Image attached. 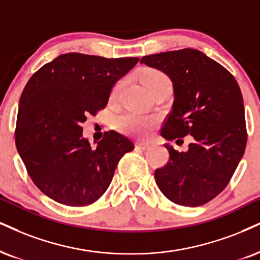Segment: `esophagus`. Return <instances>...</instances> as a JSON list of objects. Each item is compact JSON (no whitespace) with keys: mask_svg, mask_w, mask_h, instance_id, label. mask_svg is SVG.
<instances>
[{"mask_svg":"<svg viewBox=\"0 0 260 260\" xmlns=\"http://www.w3.org/2000/svg\"><path fill=\"white\" fill-rule=\"evenodd\" d=\"M136 147H137V148H141V149H147V148H149V143H147V142H137L136 143Z\"/></svg>","mask_w":260,"mask_h":260,"instance_id":"34e87169","label":"esophagus"}]
</instances>
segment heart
<instances>
[{
	"label": "heart",
	"mask_w": 260,
	"mask_h": 260,
	"mask_svg": "<svg viewBox=\"0 0 260 260\" xmlns=\"http://www.w3.org/2000/svg\"><path fill=\"white\" fill-rule=\"evenodd\" d=\"M141 79H142L143 84L146 88L152 92L156 88L162 85H170L169 78L164 73L158 71V70L146 69L141 72ZM120 84H118L112 91V98L117 95L119 90ZM158 123V118L154 115H146L134 113V112H126V113L119 115L115 119V125L120 131L125 134H130V135L137 136H147L153 127Z\"/></svg>",
	"instance_id": "heart-1"
}]
</instances>
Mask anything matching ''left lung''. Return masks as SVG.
<instances>
[{
  "instance_id": "left-lung-1",
  "label": "left lung",
  "mask_w": 260,
  "mask_h": 260,
  "mask_svg": "<svg viewBox=\"0 0 260 260\" xmlns=\"http://www.w3.org/2000/svg\"><path fill=\"white\" fill-rule=\"evenodd\" d=\"M140 62L164 72L172 82L174 104L161 136L194 139L187 152L165 143L170 160L155 170L156 185L172 203L201 206L226 187L245 153L240 86L228 70L191 48L147 55Z\"/></svg>"
}]
</instances>
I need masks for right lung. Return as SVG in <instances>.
<instances>
[{
  "label": "right lung",
  "mask_w": 260,
  "mask_h": 260,
  "mask_svg": "<svg viewBox=\"0 0 260 260\" xmlns=\"http://www.w3.org/2000/svg\"><path fill=\"white\" fill-rule=\"evenodd\" d=\"M139 60L61 54L25 85L15 145L34 183L56 203H95L111 184L121 156L134 149V143L115 131L105 133L91 147L81 125L86 115L106 107L115 82Z\"/></svg>",
  "instance_id": "right-lung-1"
}]
</instances>
